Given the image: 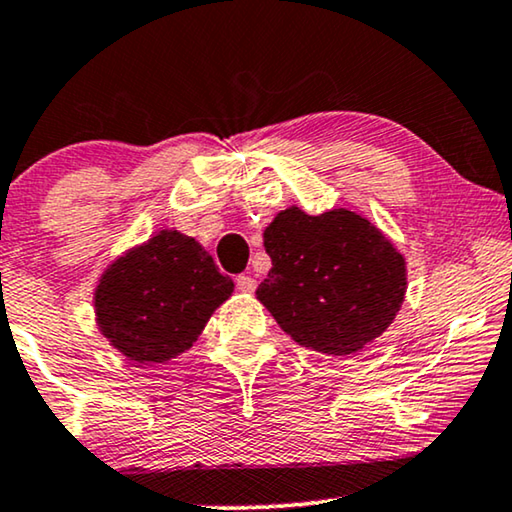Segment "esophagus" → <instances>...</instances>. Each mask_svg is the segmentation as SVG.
Here are the masks:
<instances>
[{
	"label": "esophagus",
	"instance_id": "1",
	"mask_svg": "<svg viewBox=\"0 0 512 512\" xmlns=\"http://www.w3.org/2000/svg\"><path fill=\"white\" fill-rule=\"evenodd\" d=\"M235 284L242 293H254L256 291V279L249 277V275H240L235 279Z\"/></svg>",
	"mask_w": 512,
	"mask_h": 512
}]
</instances>
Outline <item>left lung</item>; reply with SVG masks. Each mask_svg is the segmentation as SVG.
I'll return each instance as SVG.
<instances>
[{"label": "left lung", "instance_id": "obj_1", "mask_svg": "<svg viewBox=\"0 0 512 512\" xmlns=\"http://www.w3.org/2000/svg\"><path fill=\"white\" fill-rule=\"evenodd\" d=\"M263 247L272 270L256 298L300 347L356 354L394 324L408 291L405 258L363 214L291 205L263 230Z\"/></svg>", "mask_w": 512, "mask_h": 512}]
</instances>
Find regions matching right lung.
Returning <instances> with one entry per match:
<instances>
[{
    "label": "right lung",
    "instance_id": "1",
    "mask_svg": "<svg viewBox=\"0 0 512 512\" xmlns=\"http://www.w3.org/2000/svg\"><path fill=\"white\" fill-rule=\"evenodd\" d=\"M233 289L195 237L163 228L104 268L95 324L128 361L167 363L193 347Z\"/></svg>",
    "mask_w": 512,
    "mask_h": 512
}]
</instances>
